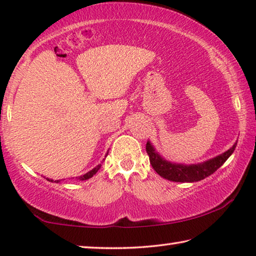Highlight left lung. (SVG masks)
Wrapping results in <instances>:
<instances>
[{
  "label": "left lung",
  "instance_id": "obj_1",
  "mask_svg": "<svg viewBox=\"0 0 256 256\" xmlns=\"http://www.w3.org/2000/svg\"><path fill=\"white\" fill-rule=\"evenodd\" d=\"M236 145L237 144H234L230 150H228L223 154H220L214 159L205 161L202 164H190V166L182 164H172L164 160L154 151L150 142L146 143V152L153 169L158 172L161 178L172 180V182H198V180L206 178L207 176L212 175L218 170L226 162L228 158L232 154Z\"/></svg>",
  "mask_w": 256,
  "mask_h": 256
}]
</instances>
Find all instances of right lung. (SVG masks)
I'll return each mask as SVG.
<instances>
[{
  "label": "right lung",
  "mask_w": 256,
  "mask_h": 256,
  "mask_svg": "<svg viewBox=\"0 0 256 256\" xmlns=\"http://www.w3.org/2000/svg\"><path fill=\"white\" fill-rule=\"evenodd\" d=\"M100 164H98V166H97V167H95V168H94V169H92V170H90V172H87V174H84V175H82V176H80V178H78V180H89L90 178H92V176L96 174V172H98V169H100ZM46 180H50V182H52V180H49V178H46ZM54 182H56V183H58V182H60V180H54Z\"/></svg>",
  "instance_id": "add662e5"
}]
</instances>
